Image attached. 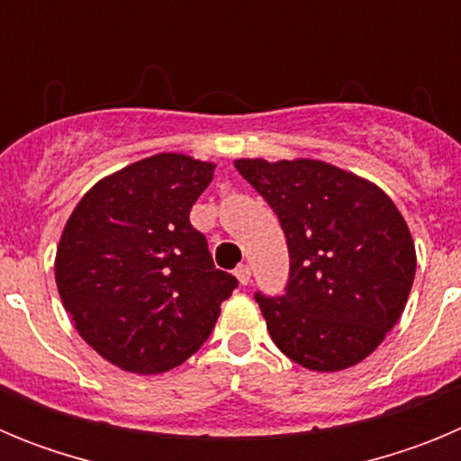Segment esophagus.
Returning a JSON list of instances; mask_svg holds the SVG:
<instances>
[{"label":"esophagus","instance_id":"esophagus-1","mask_svg":"<svg viewBox=\"0 0 461 461\" xmlns=\"http://www.w3.org/2000/svg\"><path fill=\"white\" fill-rule=\"evenodd\" d=\"M235 276L242 286H249L251 284V267L249 266H238L235 267Z\"/></svg>","mask_w":461,"mask_h":461}]
</instances>
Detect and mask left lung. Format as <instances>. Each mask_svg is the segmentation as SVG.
Masks as SVG:
<instances>
[{
	"label": "left lung",
	"mask_w": 461,
	"mask_h": 461,
	"mask_svg": "<svg viewBox=\"0 0 461 461\" xmlns=\"http://www.w3.org/2000/svg\"><path fill=\"white\" fill-rule=\"evenodd\" d=\"M286 235V293H256L272 341L312 372H339L376 351L409 300L415 247L376 185L316 158H238Z\"/></svg>",
	"instance_id": "obj_1"
}]
</instances>
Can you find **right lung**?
Returning a JSON list of instances; mask_svg holds the SVG:
<instances>
[{"instance_id":"add662e5","label":"right lung","mask_w":461,"mask_h":461,"mask_svg":"<svg viewBox=\"0 0 461 461\" xmlns=\"http://www.w3.org/2000/svg\"><path fill=\"white\" fill-rule=\"evenodd\" d=\"M214 164L164 152L108 175L76 205L57 247L64 309L94 351L131 374L194 356L238 279L189 221Z\"/></svg>"}]
</instances>
